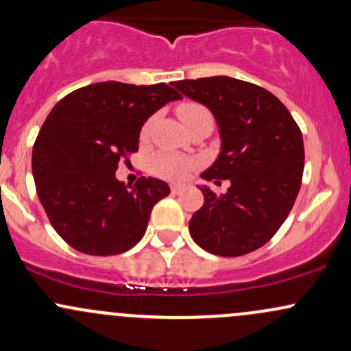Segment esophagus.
Masks as SVG:
<instances>
[{"label":"esophagus","instance_id":"1","mask_svg":"<svg viewBox=\"0 0 351 351\" xmlns=\"http://www.w3.org/2000/svg\"><path fill=\"white\" fill-rule=\"evenodd\" d=\"M186 188H188V184H186V183L171 184V193H173V195H180V193H183V191L186 190Z\"/></svg>","mask_w":351,"mask_h":351}]
</instances>
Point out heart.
I'll list each match as a JSON object with an SVG mask.
<instances>
[{
	"label": "heart",
	"mask_w": 351,
	"mask_h": 351,
	"mask_svg": "<svg viewBox=\"0 0 351 351\" xmlns=\"http://www.w3.org/2000/svg\"><path fill=\"white\" fill-rule=\"evenodd\" d=\"M176 113H178L183 125H186L191 119L203 117V114H210L206 111V108L198 105V103H182L178 106V110H176ZM146 133H148V126H145L143 132H141V136H146ZM191 167H193V161L184 156L173 155V153H158L152 160V171L167 180L184 178Z\"/></svg>",
	"instance_id": "b5f03b06"
}]
</instances>
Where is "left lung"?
I'll return each mask as SVG.
<instances>
[{
  "label": "left lung",
  "instance_id": "1",
  "mask_svg": "<svg viewBox=\"0 0 351 351\" xmlns=\"http://www.w3.org/2000/svg\"><path fill=\"white\" fill-rule=\"evenodd\" d=\"M213 113L219 153L202 173L228 180L226 193L199 184L205 203L190 219L195 243L218 256H241L278 232L302 186L305 149L290 111L265 88L230 76L173 82Z\"/></svg>",
  "mask_w": 351,
  "mask_h": 351
}]
</instances>
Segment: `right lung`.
<instances>
[{
  "label": "right lung",
  "mask_w": 351,
  "mask_h": 351,
  "mask_svg": "<svg viewBox=\"0 0 351 351\" xmlns=\"http://www.w3.org/2000/svg\"><path fill=\"white\" fill-rule=\"evenodd\" d=\"M182 95L165 83L103 82L56 103L33 146L38 198L56 233L78 252L119 255L143 238L168 183L118 182L119 158L138 152L146 119Z\"/></svg>",
  "instance_id": "right-lung-1"
}]
</instances>
